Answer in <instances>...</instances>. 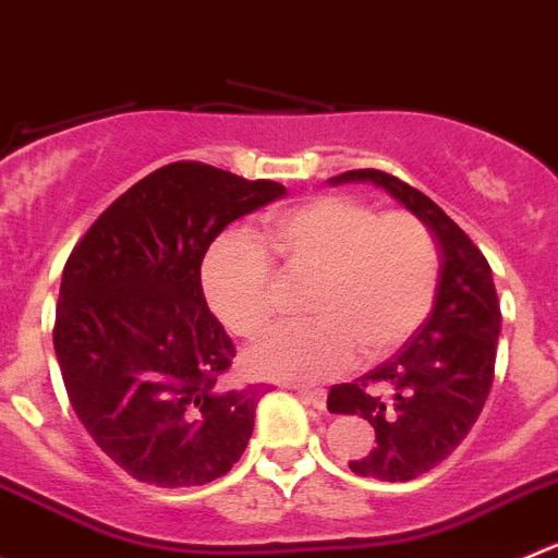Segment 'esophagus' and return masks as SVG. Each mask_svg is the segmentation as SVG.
<instances>
[{
  "mask_svg": "<svg viewBox=\"0 0 558 558\" xmlns=\"http://www.w3.org/2000/svg\"><path fill=\"white\" fill-rule=\"evenodd\" d=\"M294 389L305 403L316 405V409H324V403H327V392H324V389L318 387H294Z\"/></svg>",
  "mask_w": 558,
  "mask_h": 558,
  "instance_id": "esophagus-1",
  "label": "esophagus"
}]
</instances>
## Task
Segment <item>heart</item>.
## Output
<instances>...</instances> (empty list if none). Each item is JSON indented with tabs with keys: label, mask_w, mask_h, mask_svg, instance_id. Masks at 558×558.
<instances>
[{
	"label": "heart",
	"mask_w": 558,
	"mask_h": 558,
	"mask_svg": "<svg viewBox=\"0 0 558 558\" xmlns=\"http://www.w3.org/2000/svg\"><path fill=\"white\" fill-rule=\"evenodd\" d=\"M269 258L313 275L305 296L313 318L283 324L247 349L245 367L262 378L318 381L345 371L356 349L381 360L420 329L439 291V247L423 220L316 196L269 215L258 245L223 236L204 258L209 307L242 338L262 332L275 313Z\"/></svg>",
	"instance_id": "obj_1"
}]
</instances>
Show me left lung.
Masks as SVG:
<instances>
[{"label": "left lung", "instance_id": "obj_1", "mask_svg": "<svg viewBox=\"0 0 558 558\" xmlns=\"http://www.w3.org/2000/svg\"><path fill=\"white\" fill-rule=\"evenodd\" d=\"M371 182L423 220L441 247L439 291L430 316L398 354L354 384H335L327 409L360 414L376 447L349 469L360 477L405 483L439 466L466 439L494 384L501 311L488 258L425 193L376 169L332 177Z\"/></svg>", "mask_w": 558, "mask_h": 558}]
</instances>
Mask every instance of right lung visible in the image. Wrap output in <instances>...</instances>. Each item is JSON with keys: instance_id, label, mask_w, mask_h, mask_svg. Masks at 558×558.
<instances>
[{"instance_id": "1", "label": "right lung", "mask_w": 558, "mask_h": 558, "mask_svg": "<svg viewBox=\"0 0 558 558\" xmlns=\"http://www.w3.org/2000/svg\"><path fill=\"white\" fill-rule=\"evenodd\" d=\"M280 196L278 182L169 163L124 191L64 264L53 351L70 405L138 483L207 485L245 452L258 395L218 387L236 351L204 300L202 262L231 220Z\"/></svg>"}]
</instances>
